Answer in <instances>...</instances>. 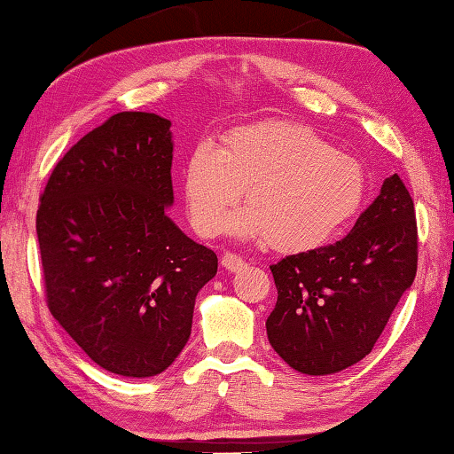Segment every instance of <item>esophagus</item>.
I'll return each instance as SVG.
<instances>
[{"mask_svg": "<svg viewBox=\"0 0 454 454\" xmlns=\"http://www.w3.org/2000/svg\"><path fill=\"white\" fill-rule=\"evenodd\" d=\"M220 264L224 266L228 272H238V270H240V268H244V260L240 256L232 254V252H226V254L222 256Z\"/></svg>", "mask_w": 454, "mask_h": 454, "instance_id": "obj_1", "label": "esophagus"}]
</instances>
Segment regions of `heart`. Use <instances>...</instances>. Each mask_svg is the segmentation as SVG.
Segmentation results:
<instances>
[{"label": "heart", "instance_id": "1", "mask_svg": "<svg viewBox=\"0 0 454 454\" xmlns=\"http://www.w3.org/2000/svg\"><path fill=\"white\" fill-rule=\"evenodd\" d=\"M192 226L214 236L266 238L286 254L322 248L347 228L366 200V172L350 153L334 150L310 128L290 121L244 126L222 137L218 150L202 144L182 174ZM247 190L244 191L243 188Z\"/></svg>", "mask_w": 454, "mask_h": 454}]
</instances>
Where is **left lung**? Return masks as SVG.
Returning a JSON list of instances; mask_svg holds the SVG:
<instances>
[{
  "label": "left lung",
  "instance_id": "obj_1",
  "mask_svg": "<svg viewBox=\"0 0 454 454\" xmlns=\"http://www.w3.org/2000/svg\"><path fill=\"white\" fill-rule=\"evenodd\" d=\"M417 248L412 198L393 174L347 238L270 266L278 290L266 320L272 348L310 376L360 363L412 286Z\"/></svg>",
  "mask_w": 454,
  "mask_h": 454
}]
</instances>
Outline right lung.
<instances>
[{"label": "right lung", "mask_w": 454, "mask_h": 454, "mask_svg": "<svg viewBox=\"0 0 454 454\" xmlns=\"http://www.w3.org/2000/svg\"><path fill=\"white\" fill-rule=\"evenodd\" d=\"M172 121L120 112L59 160L35 230L53 318L107 372H164L192 333L218 256L168 216Z\"/></svg>", "instance_id": "add662e5"}]
</instances>
